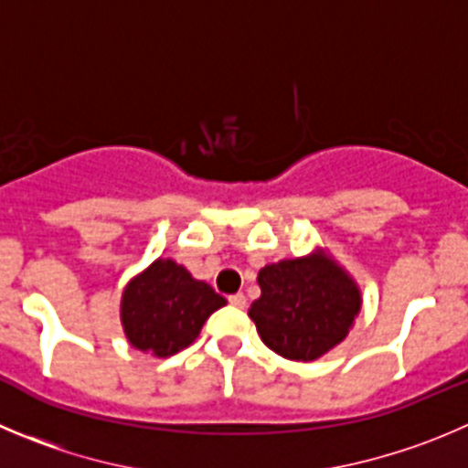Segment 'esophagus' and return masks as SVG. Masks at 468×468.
Masks as SVG:
<instances>
[{
    "label": "esophagus",
    "instance_id": "esophagus-1",
    "mask_svg": "<svg viewBox=\"0 0 468 468\" xmlns=\"http://www.w3.org/2000/svg\"><path fill=\"white\" fill-rule=\"evenodd\" d=\"M229 303L233 304V307H238V309H244V307H247V298H244L242 293L229 295Z\"/></svg>",
    "mask_w": 468,
    "mask_h": 468
}]
</instances>
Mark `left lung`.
<instances>
[{"label":"left lung","instance_id":"obj_1","mask_svg":"<svg viewBox=\"0 0 468 468\" xmlns=\"http://www.w3.org/2000/svg\"><path fill=\"white\" fill-rule=\"evenodd\" d=\"M259 286L249 316L265 346L286 360L312 362L333 351L362 307L356 279L323 249L265 265Z\"/></svg>","mask_w":468,"mask_h":468}]
</instances>
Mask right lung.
Here are the masks:
<instances>
[{
  "mask_svg": "<svg viewBox=\"0 0 468 468\" xmlns=\"http://www.w3.org/2000/svg\"><path fill=\"white\" fill-rule=\"evenodd\" d=\"M224 304L226 298L191 277L185 265L156 259L126 283L120 318L135 351L168 357L194 344L209 314Z\"/></svg>",
  "mask_w": 468,
  "mask_h": 468,
  "instance_id": "right-lung-1",
  "label": "right lung"
}]
</instances>
